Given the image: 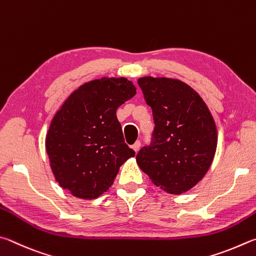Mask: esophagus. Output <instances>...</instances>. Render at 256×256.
<instances>
[{"instance_id":"esophagus-1","label":"esophagus","mask_w":256,"mask_h":256,"mask_svg":"<svg viewBox=\"0 0 256 256\" xmlns=\"http://www.w3.org/2000/svg\"><path fill=\"white\" fill-rule=\"evenodd\" d=\"M132 147V150H135V152H138V150H140V140L135 142V144H134Z\"/></svg>"}]
</instances>
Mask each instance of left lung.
<instances>
[{
    "mask_svg": "<svg viewBox=\"0 0 256 256\" xmlns=\"http://www.w3.org/2000/svg\"><path fill=\"white\" fill-rule=\"evenodd\" d=\"M152 108L154 130L150 145L136 156L138 166L155 186L172 194L194 186L212 163L217 129L212 114L194 88L178 80H138Z\"/></svg>",
    "mask_w": 256,
    "mask_h": 256,
    "instance_id": "1",
    "label": "left lung"
}]
</instances>
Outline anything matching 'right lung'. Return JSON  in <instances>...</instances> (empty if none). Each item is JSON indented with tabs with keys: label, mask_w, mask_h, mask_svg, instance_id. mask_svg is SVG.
I'll use <instances>...</instances> for the list:
<instances>
[{
	"label": "right lung",
	"mask_w": 256,
	"mask_h": 256,
	"mask_svg": "<svg viewBox=\"0 0 256 256\" xmlns=\"http://www.w3.org/2000/svg\"><path fill=\"white\" fill-rule=\"evenodd\" d=\"M135 94L130 80L103 78L75 90L57 111L46 150L62 189L80 199H96L112 186L121 165L135 156L116 114Z\"/></svg>",
	"instance_id": "obj_1"
}]
</instances>
